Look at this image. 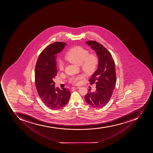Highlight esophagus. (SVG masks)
<instances>
[{"mask_svg":"<svg viewBox=\"0 0 153 153\" xmlns=\"http://www.w3.org/2000/svg\"><path fill=\"white\" fill-rule=\"evenodd\" d=\"M80 88L79 87H72V88H72V89H78V88Z\"/></svg>","mask_w":153,"mask_h":153,"instance_id":"obj_1","label":"esophagus"}]
</instances>
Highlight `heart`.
Returning <instances> with one entry per match:
<instances>
[{"label": "heart", "instance_id": "obj_1", "mask_svg": "<svg viewBox=\"0 0 153 153\" xmlns=\"http://www.w3.org/2000/svg\"><path fill=\"white\" fill-rule=\"evenodd\" d=\"M65 58L68 61L80 65L82 70L87 75H90L94 72L98 61L96 56L93 54H88V50L80 46L74 47L69 51ZM58 68L60 70L64 69L63 62H59ZM82 78V76L78 75L73 77L70 81L73 84H78Z\"/></svg>", "mask_w": 153, "mask_h": 153}]
</instances>
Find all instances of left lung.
<instances>
[{
  "instance_id": "left-lung-1",
  "label": "left lung",
  "mask_w": 153,
  "mask_h": 153,
  "mask_svg": "<svg viewBox=\"0 0 153 153\" xmlns=\"http://www.w3.org/2000/svg\"><path fill=\"white\" fill-rule=\"evenodd\" d=\"M96 52L98 57L97 68L89 80L90 84L95 83L96 90L88 89L85 99L88 104L94 108L105 106L110 100L116 82L115 65L110 52L102 45L96 41L86 42Z\"/></svg>"
}]
</instances>
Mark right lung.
Masks as SVG:
<instances>
[{
  "instance_id": "obj_1",
  "label": "right lung",
  "mask_w": 153,
  "mask_h": 153,
  "mask_svg": "<svg viewBox=\"0 0 153 153\" xmlns=\"http://www.w3.org/2000/svg\"><path fill=\"white\" fill-rule=\"evenodd\" d=\"M66 43L55 42L43 50L39 56L35 67V85L42 102L51 110H60L68 103L70 91L55 87L53 79L56 76L57 54Z\"/></svg>"
}]
</instances>
